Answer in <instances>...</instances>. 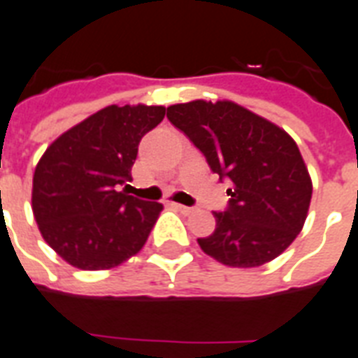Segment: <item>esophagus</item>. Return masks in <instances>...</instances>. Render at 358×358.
Wrapping results in <instances>:
<instances>
[{"label":"esophagus","mask_w":358,"mask_h":358,"mask_svg":"<svg viewBox=\"0 0 358 358\" xmlns=\"http://www.w3.org/2000/svg\"><path fill=\"white\" fill-rule=\"evenodd\" d=\"M171 205H173V207H176L177 210H179V213H182V214H192L194 213V208L187 207V205H179V203H171Z\"/></svg>","instance_id":"34e87169"}]
</instances>
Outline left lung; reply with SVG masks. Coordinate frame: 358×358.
<instances>
[{"label": "left lung", "instance_id": "8db88e82", "mask_svg": "<svg viewBox=\"0 0 358 358\" xmlns=\"http://www.w3.org/2000/svg\"><path fill=\"white\" fill-rule=\"evenodd\" d=\"M168 120L201 151L220 179L233 182L229 207L197 244L231 268H257L301 233L313 181L294 138L238 103L194 99L168 107Z\"/></svg>", "mask_w": 358, "mask_h": 358}]
</instances>
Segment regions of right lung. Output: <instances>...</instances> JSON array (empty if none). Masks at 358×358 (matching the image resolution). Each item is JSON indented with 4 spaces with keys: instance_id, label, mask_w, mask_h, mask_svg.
<instances>
[{
    "instance_id": "add662e5",
    "label": "right lung",
    "mask_w": 358,
    "mask_h": 358,
    "mask_svg": "<svg viewBox=\"0 0 358 358\" xmlns=\"http://www.w3.org/2000/svg\"><path fill=\"white\" fill-rule=\"evenodd\" d=\"M162 105H108L53 140L34 168L31 207L42 238L79 270H110L144 248L164 207L120 192Z\"/></svg>"
}]
</instances>
